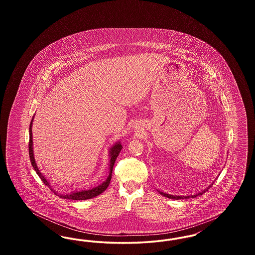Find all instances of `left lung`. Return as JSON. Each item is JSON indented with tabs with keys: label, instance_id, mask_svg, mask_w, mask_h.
Returning a JSON list of instances; mask_svg holds the SVG:
<instances>
[{
	"label": "left lung",
	"instance_id": "left-lung-1",
	"mask_svg": "<svg viewBox=\"0 0 255 255\" xmlns=\"http://www.w3.org/2000/svg\"><path fill=\"white\" fill-rule=\"evenodd\" d=\"M211 185H212V184H211ZM211 185H210V186H211ZM210 186H209V187H210ZM209 187H208L207 189H209ZM207 189H206V190H204V191H202V192H200V193H198V194L192 195V196H176V195H175V196H173V195L166 194V193H163V192H161V191H158V192H159V193H160V194L162 195V196H164V197H167V198H169V199H174V200H180V199H189L190 197L194 198V197H197L198 195L204 194V193L206 192Z\"/></svg>",
	"mask_w": 255,
	"mask_h": 255
}]
</instances>
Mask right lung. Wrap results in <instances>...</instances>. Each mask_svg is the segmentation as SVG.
Segmentation results:
<instances>
[{
  "mask_svg": "<svg viewBox=\"0 0 255 255\" xmlns=\"http://www.w3.org/2000/svg\"><path fill=\"white\" fill-rule=\"evenodd\" d=\"M32 122H33V118H32V121L30 122V125H29V142H28V152H29V158H30V161H31V165L33 166L34 170L36 171L37 175L40 177V179L43 181L44 183H46L49 188L51 189V186L49 184L48 180L43 176V174L40 172V170L37 166L36 162H35V158H34V155H33V147H32V130H31V127H32ZM122 145L121 142H117L115 145L113 146L111 149H110V173L108 178L106 179V181L104 182H102L101 184L97 185L94 188H91V189H88V190H78V191H73L71 192L70 194L66 195H59L58 196L60 198L63 199H69V200H77V201H80V200H88V199H92L94 197H97L99 194H101L103 191H105L107 189V187L109 186L110 182H111V179H112V172H113V167H114V164H115V161L118 158L120 152L122 151ZM51 191L54 192V194L57 195V192H55L53 189H51Z\"/></svg>",
  "mask_w": 255,
  "mask_h": 255,
  "instance_id": "1",
  "label": "right lung"
}]
</instances>
